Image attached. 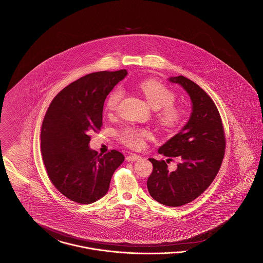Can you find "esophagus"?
Returning a JSON list of instances; mask_svg holds the SVG:
<instances>
[{
  "label": "esophagus",
  "instance_id": "34e87169",
  "mask_svg": "<svg viewBox=\"0 0 263 263\" xmlns=\"http://www.w3.org/2000/svg\"><path fill=\"white\" fill-rule=\"evenodd\" d=\"M126 161H137L138 159H140V156L139 155H137V154H132V155H128V156H126Z\"/></svg>",
  "mask_w": 263,
  "mask_h": 263
}]
</instances>
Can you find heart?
I'll return each instance as SVG.
<instances>
[{
  "label": "heart",
  "mask_w": 263,
  "mask_h": 263,
  "mask_svg": "<svg viewBox=\"0 0 263 263\" xmlns=\"http://www.w3.org/2000/svg\"><path fill=\"white\" fill-rule=\"evenodd\" d=\"M140 90L152 108L159 110L156 118L160 125L168 129L179 126L184 118V111L173 105L175 95L170 89L158 81L148 80L140 84ZM122 98L123 90L121 88L114 89L106 100L107 111H117ZM149 136L151 133L147 129L139 127H126L120 134L121 140L132 148H139L143 144V139Z\"/></svg>",
  "instance_id": "1"
}]
</instances>
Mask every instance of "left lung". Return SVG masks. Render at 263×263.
Masks as SVG:
<instances>
[{
    "label": "left lung",
    "mask_w": 263,
    "mask_h": 263,
    "mask_svg": "<svg viewBox=\"0 0 263 263\" xmlns=\"http://www.w3.org/2000/svg\"><path fill=\"white\" fill-rule=\"evenodd\" d=\"M189 95L192 112L178 134L158 148L167 160L149 158L153 170L147 189L158 203L179 207L192 202L203 193L217 176L224 155L226 138L219 111L207 93L184 76L170 77ZM176 157L180 162L174 172L165 163Z\"/></svg>",
    "instance_id": "obj_1"
}]
</instances>
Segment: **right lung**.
<instances>
[{
  "instance_id": "add662e5",
  "label": "right lung",
  "mask_w": 263,
  "mask_h": 263,
  "mask_svg": "<svg viewBox=\"0 0 263 263\" xmlns=\"http://www.w3.org/2000/svg\"><path fill=\"white\" fill-rule=\"evenodd\" d=\"M125 69L90 73L60 91L42 122V153L47 175L56 189L79 204L104 197L115 170L125 156L118 151L98 154L89 147L91 132L102 126L103 107Z\"/></svg>"
}]
</instances>
